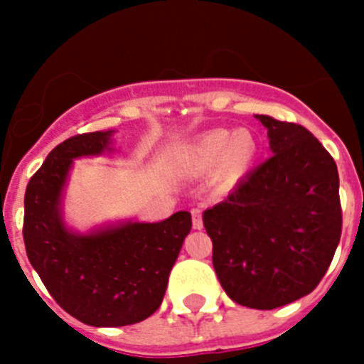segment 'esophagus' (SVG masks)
<instances>
[{
    "instance_id": "esophagus-1",
    "label": "esophagus",
    "mask_w": 364,
    "mask_h": 364,
    "mask_svg": "<svg viewBox=\"0 0 364 364\" xmlns=\"http://www.w3.org/2000/svg\"><path fill=\"white\" fill-rule=\"evenodd\" d=\"M192 223H193V229H203L204 223H203V211L199 208L192 209Z\"/></svg>"
}]
</instances>
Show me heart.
<instances>
[{
	"label": "heart",
	"mask_w": 364,
	"mask_h": 364,
	"mask_svg": "<svg viewBox=\"0 0 364 364\" xmlns=\"http://www.w3.org/2000/svg\"><path fill=\"white\" fill-rule=\"evenodd\" d=\"M255 137L248 130L236 134L223 128L208 132L193 148V159L200 165H213L222 159V167L229 178H240L250 168L257 156Z\"/></svg>",
	"instance_id": "b5f03b06"
}]
</instances>
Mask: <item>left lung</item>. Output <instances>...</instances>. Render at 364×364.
<instances>
[{
    "instance_id": "8db88e82",
    "label": "left lung",
    "mask_w": 364,
    "mask_h": 364,
    "mask_svg": "<svg viewBox=\"0 0 364 364\" xmlns=\"http://www.w3.org/2000/svg\"><path fill=\"white\" fill-rule=\"evenodd\" d=\"M273 155L205 209L213 266L237 304L273 310L310 294L341 236L338 171L304 127L257 114Z\"/></svg>"
}]
</instances>
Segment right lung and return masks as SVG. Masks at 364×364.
<instances>
[{"mask_svg":"<svg viewBox=\"0 0 364 364\" xmlns=\"http://www.w3.org/2000/svg\"><path fill=\"white\" fill-rule=\"evenodd\" d=\"M109 132L70 137L47 155L24 196L26 253L49 294L95 328H119L155 314L168 273L192 229L178 211L164 222H124L79 234L65 225L61 199L72 164L111 151Z\"/></svg>","mask_w":364,"mask_h":364,"instance_id":"1","label":"right lung"}]
</instances>
